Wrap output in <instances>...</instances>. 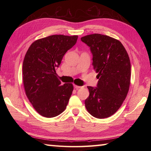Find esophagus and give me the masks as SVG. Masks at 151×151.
Returning <instances> with one entry per match:
<instances>
[{"label": "esophagus", "instance_id": "34e87169", "mask_svg": "<svg viewBox=\"0 0 151 151\" xmlns=\"http://www.w3.org/2000/svg\"><path fill=\"white\" fill-rule=\"evenodd\" d=\"M74 87H75V88H76V89H79V88H81L82 87L81 86H76V85H75L74 86Z\"/></svg>", "mask_w": 151, "mask_h": 151}]
</instances>
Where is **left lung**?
Returning <instances> with one entry per match:
<instances>
[{
  "label": "left lung",
  "mask_w": 151,
  "mask_h": 151,
  "mask_svg": "<svg viewBox=\"0 0 151 151\" xmlns=\"http://www.w3.org/2000/svg\"><path fill=\"white\" fill-rule=\"evenodd\" d=\"M81 41L90 47L92 65L99 79L97 87L88 86L85 106L98 119L114 114L126 99L131 76L130 58L119 41L100 34L88 35Z\"/></svg>",
  "instance_id": "1"
}]
</instances>
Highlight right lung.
<instances>
[{
	"instance_id": "add662e5",
	"label": "right lung",
	"mask_w": 151,
	"mask_h": 151,
	"mask_svg": "<svg viewBox=\"0 0 151 151\" xmlns=\"http://www.w3.org/2000/svg\"><path fill=\"white\" fill-rule=\"evenodd\" d=\"M78 36L52 35L35 41L28 48L22 64L25 93L38 114L56 117L65 110L73 86L62 85L58 78V67L67 50L75 45Z\"/></svg>"
}]
</instances>
